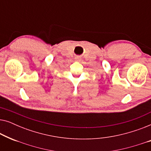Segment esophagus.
Wrapping results in <instances>:
<instances>
[{
  "instance_id": "obj_1",
  "label": "esophagus",
  "mask_w": 151,
  "mask_h": 151,
  "mask_svg": "<svg viewBox=\"0 0 151 151\" xmlns=\"http://www.w3.org/2000/svg\"><path fill=\"white\" fill-rule=\"evenodd\" d=\"M76 60H77V61H79V58H76Z\"/></svg>"
}]
</instances>
